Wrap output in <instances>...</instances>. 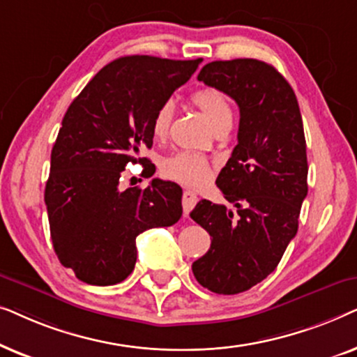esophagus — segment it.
I'll list each match as a JSON object with an SVG mask.
<instances>
[{
  "instance_id": "esophagus-1",
  "label": "esophagus",
  "mask_w": 357,
  "mask_h": 357,
  "mask_svg": "<svg viewBox=\"0 0 357 357\" xmlns=\"http://www.w3.org/2000/svg\"><path fill=\"white\" fill-rule=\"evenodd\" d=\"M198 203V197L195 195L193 192H190V190H185L183 192V197H182V206H183V214L187 216V214L192 211L195 208V204Z\"/></svg>"
}]
</instances>
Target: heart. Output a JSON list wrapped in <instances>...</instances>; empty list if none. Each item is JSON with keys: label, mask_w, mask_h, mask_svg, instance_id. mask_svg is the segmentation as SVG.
Listing matches in <instances>:
<instances>
[{"label": "heart", "mask_w": 357, "mask_h": 357, "mask_svg": "<svg viewBox=\"0 0 357 357\" xmlns=\"http://www.w3.org/2000/svg\"><path fill=\"white\" fill-rule=\"evenodd\" d=\"M192 102L203 112L214 128L224 123L232 121V109L227 97L219 89L214 87H202L192 94ZM172 104L165 102L158 109L153 121H151V131L155 139H164L169 133L170 120H172ZM211 164L204 155L190 151H178L167 158L160 165V172L164 177L175 182H180L190 187H197L208 180Z\"/></svg>", "instance_id": "1"}]
</instances>
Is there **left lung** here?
Instances as JSON below:
<instances>
[{"label":"left lung","mask_w":357,"mask_h":357,"mask_svg":"<svg viewBox=\"0 0 357 357\" xmlns=\"http://www.w3.org/2000/svg\"><path fill=\"white\" fill-rule=\"evenodd\" d=\"M198 81L232 97L241 110L237 146L216 180L237 216L208 199L190 213L211 236L193 275L211 292L231 296L275 271L296 237L309 172L304 125L289 82L265 61H211Z\"/></svg>","instance_id":"1"}]
</instances>
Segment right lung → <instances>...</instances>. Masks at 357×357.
Wrapping results in <instances>:
<instances>
[{"label": "right lung", "mask_w": 357, "mask_h": 357, "mask_svg": "<svg viewBox=\"0 0 357 357\" xmlns=\"http://www.w3.org/2000/svg\"><path fill=\"white\" fill-rule=\"evenodd\" d=\"M203 60L149 55L116 58L71 102L52 149L45 204L53 248L77 280L110 286L131 275L136 237L182 218V188L153 178L149 187L119 190L126 165L153 146L151 121Z\"/></svg>", "instance_id": "add662e5"}]
</instances>
